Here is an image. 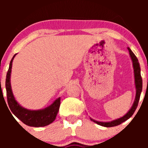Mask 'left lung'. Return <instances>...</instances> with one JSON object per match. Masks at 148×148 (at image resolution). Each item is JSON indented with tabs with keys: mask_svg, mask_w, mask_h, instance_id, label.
Returning a JSON list of instances; mask_svg holds the SVG:
<instances>
[{
	"mask_svg": "<svg viewBox=\"0 0 148 148\" xmlns=\"http://www.w3.org/2000/svg\"><path fill=\"white\" fill-rule=\"evenodd\" d=\"M128 51L130 52V55L131 59L132 61V65H133V69H134V77H135V88H136V95H135V99L134 101L133 104H132V107L130 108V110L127 112L126 114L123 116V117H120V118L117 119V120H114L112 121H110V122H99V121H97L93 120L90 117V120L93 122H95V123H97V125H101V126L106 127H114L117 126V125H120L122 122H124L125 121L127 120L128 119L130 118L132 116V114H134L135 111L136 110L137 107H138L139 100H140V95H141L142 89H143V79H142L141 74H140V64L138 62V58L136 57L135 54H134L133 52L131 51V49L129 47L127 48Z\"/></svg>",
	"mask_w": 148,
	"mask_h": 148,
	"instance_id": "1",
	"label": "left lung"
}]
</instances>
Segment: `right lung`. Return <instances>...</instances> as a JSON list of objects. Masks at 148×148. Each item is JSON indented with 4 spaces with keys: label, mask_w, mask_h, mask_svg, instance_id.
<instances>
[{
    "label": "right lung",
    "mask_w": 148,
    "mask_h": 148,
    "mask_svg": "<svg viewBox=\"0 0 148 148\" xmlns=\"http://www.w3.org/2000/svg\"><path fill=\"white\" fill-rule=\"evenodd\" d=\"M16 54L12 58L10 62L9 68L5 79L7 100L10 111L17 118L28 126L39 127H44L52 123L56 119L60 107V97L57 98L50 106L38 110H31L21 106L13 96L10 85V74H11L12 63Z\"/></svg>",
    "instance_id": "1"
}]
</instances>
